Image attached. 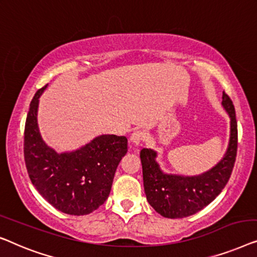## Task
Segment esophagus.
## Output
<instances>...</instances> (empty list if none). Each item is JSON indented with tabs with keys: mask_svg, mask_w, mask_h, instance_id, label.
<instances>
[{
	"mask_svg": "<svg viewBox=\"0 0 257 257\" xmlns=\"http://www.w3.org/2000/svg\"><path fill=\"white\" fill-rule=\"evenodd\" d=\"M144 139H146V134H144L142 130H136V132H134L132 134V136H130V143L133 144V146L135 147H139L141 143L143 142Z\"/></svg>",
	"mask_w": 257,
	"mask_h": 257,
	"instance_id": "34e87169",
	"label": "esophagus"
}]
</instances>
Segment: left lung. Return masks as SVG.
<instances>
[{"instance_id":"1","label":"left lung","mask_w":257,"mask_h":257,"mask_svg":"<svg viewBox=\"0 0 257 257\" xmlns=\"http://www.w3.org/2000/svg\"><path fill=\"white\" fill-rule=\"evenodd\" d=\"M222 106L230 118L229 143L225 156L211 170L198 176L170 175L161 170L157 153L143 148L140 157L147 200L155 211L169 219L196 214L219 196L228 183L237 151V123L230 97L222 93Z\"/></svg>"}]
</instances>
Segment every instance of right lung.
Listing matches in <instances>:
<instances>
[{"label":"right lung","mask_w":257,"mask_h":257,"mask_svg":"<svg viewBox=\"0 0 257 257\" xmlns=\"http://www.w3.org/2000/svg\"><path fill=\"white\" fill-rule=\"evenodd\" d=\"M31 100L24 129V160L31 183L53 207L71 215L89 214L109 196L114 175L128 151L124 136L100 135L70 153L58 154L42 139L37 122L39 97Z\"/></svg>","instance_id":"right-lung-1"}]
</instances>
